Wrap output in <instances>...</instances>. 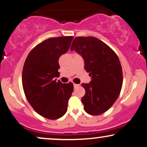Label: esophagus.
I'll return each mask as SVG.
<instances>
[{"mask_svg": "<svg viewBox=\"0 0 147 147\" xmlns=\"http://www.w3.org/2000/svg\"><path fill=\"white\" fill-rule=\"evenodd\" d=\"M78 86H79V85H78V84H74V88H78Z\"/></svg>", "mask_w": 147, "mask_h": 147, "instance_id": "1", "label": "esophagus"}]
</instances>
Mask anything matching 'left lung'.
<instances>
[{"label":"left lung","mask_w":147,"mask_h":147,"mask_svg":"<svg viewBox=\"0 0 147 147\" xmlns=\"http://www.w3.org/2000/svg\"><path fill=\"white\" fill-rule=\"evenodd\" d=\"M83 57L84 68L92 77L89 84H82L86 94L82 98L84 110L100 115L110 108L121 91L123 77L120 60L109 46L94 37H77L71 51Z\"/></svg>","instance_id":"obj_1"}]
</instances>
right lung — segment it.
I'll list each match as a JSON object with an SVG mask.
<instances>
[{"label":"right lung","mask_w":147,"mask_h":147,"mask_svg":"<svg viewBox=\"0 0 147 147\" xmlns=\"http://www.w3.org/2000/svg\"><path fill=\"white\" fill-rule=\"evenodd\" d=\"M73 38L45 40L31 50L24 63L22 84L26 98L35 111L47 119H58L67 112L74 85L57 82L54 78L59 74L60 56L69 50Z\"/></svg>","instance_id":"add662e5"}]
</instances>
